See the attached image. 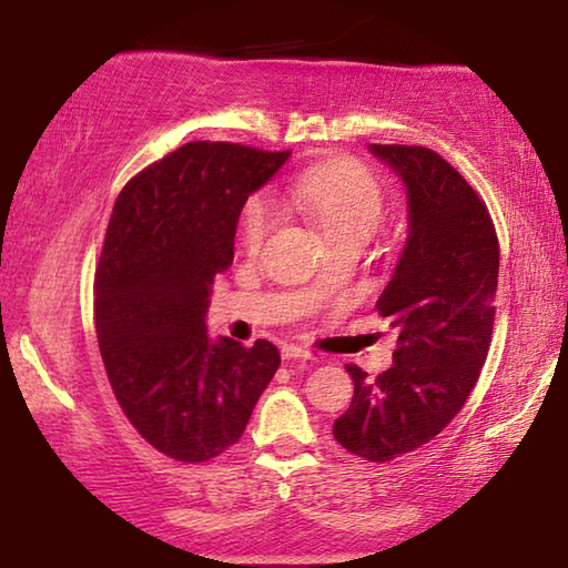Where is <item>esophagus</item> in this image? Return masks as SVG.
Here are the masks:
<instances>
[{
  "instance_id": "34e87169",
  "label": "esophagus",
  "mask_w": 568,
  "mask_h": 568,
  "mask_svg": "<svg viewBox=\"0 0 568 568\" xmlns=\"http://www.w3.org/2000/svg\"><path fill=\"white\" fill-rule=\"evenodd\" d=\"M283 358L285 361H315V355L311 351L301 348V345H285Z\"/></svg>"
}]
</instances>
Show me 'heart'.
I'll return each mask as SVG.
<instances>
[{
  "instance_id": "heart-1",
  "label": "heart",
  "mask_w": 568,
  "mask_h": 568,
  "mask_svg": "<svg viewBox=\"0 0 568 568\" xmlns=\"http://www.w3.org/2000/svg\"><path fill=\"white\" fill-rule=\"evenodd\" d=\"M285 203L313 220L328 243L345 237L368 240L383 220L386 197L371 170L351 160H328L297 175L283 190ZM277 223V207L267 195H253L240 215V240L257 253Z\"/></svg>"
}]
</instances>
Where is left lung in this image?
Here are the masks:
<instances>
[{"label": "left lung", "mask_w": 568, "mask_h": 568, "mask_svg": "<svg viewBox=\"0 0 568 568\" xmlns=\"http://www.w3.org/2000/svg\"><path fill=\"white\" fill-rule=\"evenodd\" d=\"M371 152L408 190V240L376 303L398 343L376 381L345 365L355 390L333 436L353 456L386 464L436 438L476 386L494 335L498 237L484 200L438 152Z\"/></svg>", "instance_id": "obj_1"}]
</instances>
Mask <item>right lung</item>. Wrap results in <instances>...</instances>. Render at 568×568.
I'll return each instance as SVG.
<instances>
[{"label": "right lung", "mask_w": 568, "mask_h": 568, "mask_svg": "<svg viewBox=\"0 0 568 568\" xmlns=\"http://www.w3.org/2000/svg\"><path fill=\"white\" fill-rule=\"evenodd\" d=\"M291 152L187 142L122 187L94 273V328L114 398L152 448L205 464L237 444L281 365L271 341H210L215 275L237 217Z\"/></svg>", "instance_id": "1"}]
</instances>
